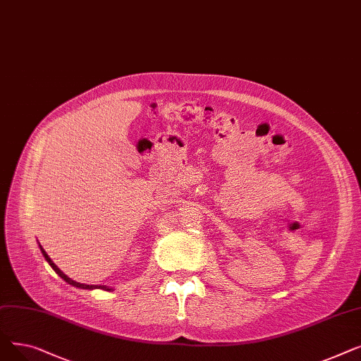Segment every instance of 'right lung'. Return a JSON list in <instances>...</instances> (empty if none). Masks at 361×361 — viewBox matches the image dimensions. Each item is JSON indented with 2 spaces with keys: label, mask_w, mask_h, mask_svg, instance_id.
Returning a JSON list of instances; mask_svg holds the SVG:
<instances>
[{
  "label": "right lung",
  "mask_w": 361,
  "mask_h": 361,
  "mask_svg": "<svg viewBox=\"0 0 361 361\" xmlns=\"http://www.w3.org/2000/svg\"><path fill=\"white\" fill-rule=\"evenodd\" d=\"M39 247H41V252H42L44 257H45V259H47V262H48V263L51 264V268H52V269H54V271H55L56 274H59V275H60V276H61V278H63V279H64L66 282H68V283H70V286H74V287H78V288H83V290H93V288H102V290L111 291V288H106L105 286H104V287H102V286H99V287H98V286H85V283H80V282H75V281H73V279H71V278H68V276H67V275H66L64 272H61V271H60V268H59V267H56V264H55V263H54V262L51 260V257H49V256L47 255V252H45V250L42 249V245H39Z\"/></svg>",
  "instance_id": "right-lung-1"
}]
</instances>
